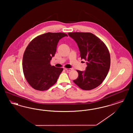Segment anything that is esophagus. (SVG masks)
Wrapping results in <instances>:
<instances>
[{"instance_id": "esophagus-1", "label": "esophagus", "mask_w": 133, "mask_h": 133, "mask_svg": "<svg viewBox=\"0 0 133 133\" xmlns=\"http://www.w3.org/2000/svg\"><path fill=\"white\" fill-rule=\"evenodd\" d=\"M65 70L67 72H69V71L72 70V69H71V68H65Z\"/></svg>"}]
</instances>
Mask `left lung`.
I'll list each match as a JSON object with an SVG mask.
<instances>
[{
	"mask_svg": "<svg viewBox=\"0 0 133 133\" xmlns=\"http://www.w3.org/2000/svg\"><path fill=\"white\" fill-rule=\"evenodd\" d=\"M77 43L80 57L87 61L86 70H77L78 77L73 82L84 90L99 86L110 69L111 59L107 47L101 40L90 32H69Z\"/></svg>",
	"mask_w": 133,
	"mask_h": 133,
	"instance_id": "8db88e82",
	"label": "left lung"
}]
</instances>
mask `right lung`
Segmentation results:
<instances>
[{
	"mask_svg": "<svg viewBox=\"0 0 133 133\" xmlns=\"http://www.w3.org/2000/svg\"><path fill=\"white\" fill-rule=\"evenodd\" d=\"M68 35L62 32H48L34 38L24 51L22 68L26 80L32 87L38 91L50 88L56 82L62 68L51 66L60 39Z\"/></svg>",
	"mask_w": 133,
	"mask_h": 133,
	"instance_id": "1",
	"label": "right lung"
}]
</instances>
